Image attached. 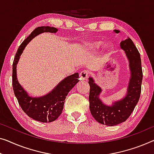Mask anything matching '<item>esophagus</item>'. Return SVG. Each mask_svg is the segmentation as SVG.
Listing matches in <instances>:
<instances>
[{"label":"esophagus","mask_w":154,"mask_h":154,"mask_svg":"<svg viewBox=\"0 0 154 154\" xmlns=\"http://www.w3.org/2000/svg\"><path fill=\"white\" fill-rule=\"evenodd\" d=\"M88 72L86 70H84L82 72H80L79 77L81 80H86L88 79Z\"/></svg>","instance_id":"obj_1"}]
</instances>
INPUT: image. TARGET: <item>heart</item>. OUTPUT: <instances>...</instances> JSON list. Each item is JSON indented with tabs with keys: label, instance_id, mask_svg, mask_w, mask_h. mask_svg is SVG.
Listing matches in <instances>:
<instances>
[{
	"label": "heart",
	"instance_id": "1",
	"mask_svg": "<svg viewBox=\"0 0 154 154\" xmlns=\"http://www.w3.org/2000/svg\"><path fill=\"white\" fill-rule=\"evenodd\" d=\"M103 45V41H93L91 42H89L85 45V48L88 51H93V50L100 49ZM104 49L106 50L107 53H111L112 50L113 49V45L111 43H107L104 45Z\"/></svg>",
	"mask_w": 154,
	"mask_h": 154
}]
</instances>
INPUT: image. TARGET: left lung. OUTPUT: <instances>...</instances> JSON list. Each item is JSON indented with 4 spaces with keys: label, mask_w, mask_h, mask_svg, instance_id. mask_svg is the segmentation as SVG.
<instances>
[{
    "label": "left lung",
    "mask_w": 154,
    "mask_h": 154,
    "mask_svg": "<svg viewBox=\"0 0 154 154\" xmlns=\"http://www.w3.org/2000/svg\"><path fill=\"white\" fill-rule=\"evenodd\" d=\"M114 32H120L118 29H115ZM120 47L125 51L128 60L131 73L125 97L108 106L100 98L102 88L95 83L93 77H90L88 79L90 85L89 108L92 116L99 123L111 127L125 122L134 111L140 96L143 81L140 55L134 42L128 37L120 43Z\"/></svg>",
    "instance_id": "obj_1"
}]
</instances>
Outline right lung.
<instances>
[{"label":"right lung","mask_w":154,"mask_h":154,"mask_svg":"<svg viewBox=\"0 0 154 154\" xmlns=\"http://www.w3.org/2000/svg\"><path fill=\"white\" fill-rule=\"evenodd\" d=\"M58 29L53 27H38L25 39L18 48L13 62L12 86L18 104L25 113L36 121L51 122L62 113L65 99L68 93L79 82L77 72L64 78L50 93L41 97L29 96L18 81L17 66L20 57L26 45L38 34L43 32L56 33Z\"/></svg>","instance_id":"1"}]
</instances>
